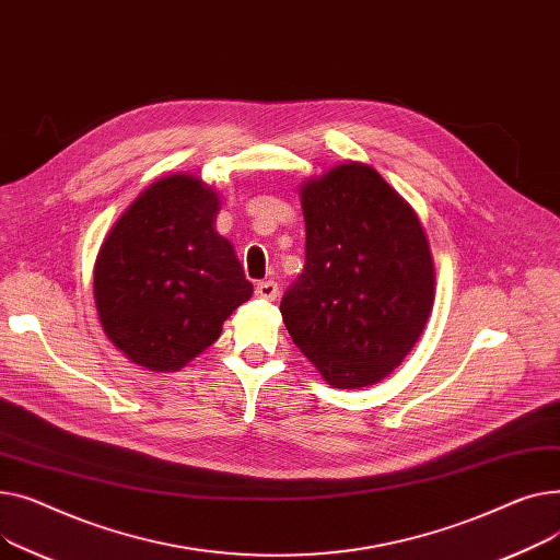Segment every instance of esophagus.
Masks as SVG:
<instances>
[{
  "label": "esophagus",
  "mask_w": 560,
  "mask_h": 560,
  "mask_svg": "<svg viewBox=\"0 0 560 560\" xmlns=\"http://www.w3.org/2000/svg\"><path fill=\"white\" fill-rule=\"evenodd\" d=\"M278 293H280V287H278V282H273V280L259 282V284L255 287V295H257V299H261V301H276Z\"/></svg>",
  "instance_id": "obj_1"
}]
</instances>
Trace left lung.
<instances>
[{
  "mask_svg": "<svg viewBox=\"0 0 560 560\" xmlns=\"http://www.w3.org/2000/svg\"><path fill=\"white\" fill-rule=\"evenodd\" d=\"M305 271L280 303L301 352L335 388L402 364L432 316L436 271L416 210L380 172L343 162L301 185Z\"/></svg>",
  "mask_w": 560,
  "mask_h": 560,
  "instance_id": "left-lung-1",
  "label": "left lung"
}]
</instances>
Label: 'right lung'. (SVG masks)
I'll list each match as a JSON object with an SVG mask.
<instances>
[{
  "mask_svg": "<svg viewBox=\"0 0 560 560\" xmlns=\"http://www.w3.org/2000/svg\"><path fill=\"white\" fill-rule=\"evenodd\" d=\"M219 210L221 196L203 178L162 176L119 214L96 253L98 320L144 371H180L253 295L235 246L217 233Z\"/></svg>",
  "mask_w": 560,
  "mask_h": 560,
  "instance_id": "right-lung-1",
  "label": "right lung"
}]
</instances>
